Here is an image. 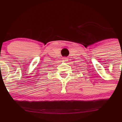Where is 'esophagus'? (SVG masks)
Masks as SVG:
<instances>
[{
	"mask_svg": "<svg viewBox=\"0 0 122 122\" xmlns=\"http://www.w3.org/2000/svg\"><path fill=\"white\" fill-rule=\"evenodd\" d=\"M64 61H67V60H68V58H64Z\"/></svg>",
	"mask_w": 122,
	"mask_h": 122,
	"instance_id": "esophagus-1",
	"label": "esophagus"
}]
</instances>
